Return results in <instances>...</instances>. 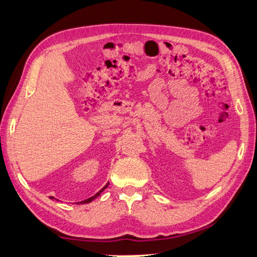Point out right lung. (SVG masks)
<instances>
[{
	"label": "right lung",
	"instance_id": "add662e5",
	"mask_svg": "<svg viewBox=\"0 0 257 257\" xmlns=\"http://www.w3.org/2000/svg\"><path fill=\"white\" fill-rule=\"evenodd\" d=\"M108 185H109V183L108 184H106V185H104L103 186V188H102L100 191H99V192H97V193H95L94 195H93V197H91V198H88V199H86V200H84V201H81L80 203L81 204H84V203H90V202H92L93 201V200H94V199H96L97 197H99V195L102 193V192H103V191L106 189V188H108ZM50 199H55L54 197H50ZM80 203H78V204H80Z\"/></svg>",
	"mask_w": 257,
	"mask_h": 257
}]
</instances>
